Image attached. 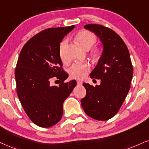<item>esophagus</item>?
<instances>
[{
  "mask_svg": "<svg viewBox=\"0 0 149 149\" xmlns=\"http://www.w3.org/2000/svg\"><path fill=\"white\" fill-rule=\"evenodd\" d=\"M82 81H80V80L77 81V84H78V85H82Z\"/></svg>",
  "mask_w": 149,
  "mask_h": 149,
  "instance_id": "34e87169",
  "label": "esophagus"
}]
</instances>
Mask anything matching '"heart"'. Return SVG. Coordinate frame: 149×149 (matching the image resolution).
Instances as JSON below:
<instances>
[{
	"mask_svg": "<svg viewBox=\"0 0 149 149\" xmlns=\"http://www.w3.org/2000/svg\"><path fill=\"white\" fill-rule=\"evenodd\" d=\"M76 38L82 47L88 49L96 41V36L93 32L88 30H83L77 35ZM68 45V39L65 38L60 43L59 56L63 63H67L69 58L67 56V47ZM91 70V65L88 63H75L71 66L69 70L71 78L77 80H83L85 78Z\"/></svg>",
	"mask_w": 149,
	"mask_h": 149,
	"instance_id": "b5f03b06",
	"label": "heart"
}]
</instances>
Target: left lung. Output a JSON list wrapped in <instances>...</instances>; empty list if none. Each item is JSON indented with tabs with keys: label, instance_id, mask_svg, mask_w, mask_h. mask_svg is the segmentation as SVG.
Segmentation results:
<instances>
[{
	"label": "left lung",
	"instance_id": "1",
	"mask_svg": "<svg viewBox=\"0 0 149 149\" xmlns=\"http://www.w3.org/2000/svg\"><path fill=\"white\" fill-rule=\"evenodd\" d=\"M84 27L100 38L103 51L91 73V78L100 79V84L83 83L86 94L81 104L87 116L104 121L113 118L123 104L131 88L133 65L127 45L113 30L97 24Z\"/></svg>",
	"mask_w": 149,
	"mask_h": 149
}]
</instances>
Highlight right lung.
Instances as JSON below:
<instances>
[{"instance_id": "1", "label": "right lung", "mask_w": 149, "mask_h": 149, "mask_svg": "<svg viewBox=\"0 0 149 149\" xmlns=\"http://www.w3.org/2000/svg\"><path fill=\"white\" fill-rule=\"evenodd\" d=\"M75 26L49 28L29 39L20 53L15 69L16 91L24 111L35 125H55L63 114V102L76 86V81L65 82L59 56L60 43ZM60 84L53 86L52 78Z\"/></svg>"}]
</instances>
